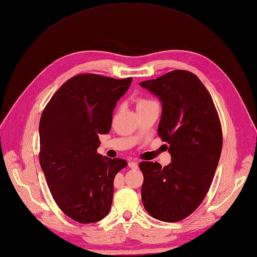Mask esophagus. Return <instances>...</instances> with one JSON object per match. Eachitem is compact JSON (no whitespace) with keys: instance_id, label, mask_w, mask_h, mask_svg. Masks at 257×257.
Segmentation results:
<instances>
[{"instance_id":"esophagus-1","label":"esophagus","mask_w":257,"mask_h":257,"mask_svg":"<svg viewBox=\"0 0 257 257\" xmlns=\"http://www.w3.org/2000/svg\"><path fill=\"white\" fill-rule=\"evenodd\" d=\"M138 162H136V161H131V162H129V168L133 169V170H136L138 169Z\"/></svg>"}]
</instances>
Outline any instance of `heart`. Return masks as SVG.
I'll use <instances>...</instances> for the list:
<instances>
[{
  "label": "heart",
  "instance_id": "b5f03b06",
  "mask_svg": "<svg viewBox=\"0 0 257 257\" xmlns=\"http://www.w3.org/2000/svg\"><path fill=\"white\" fill-rule=\"evenodd\" d=\"M152 104H156V101H153L149 98H145V97H139L136 101V105H137V109L141 108V107H146L149 105H152Z\"/></svg>",
  "mask_w": 257,
  "mask_h": 257
}]
</instances>
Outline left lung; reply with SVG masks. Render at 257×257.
Returning <instances> with one entry per match:
<instances>
[{"mask_svg": "<svg viewBox=\"0 0 257 257\" xmlns=\"http://www.w3.org/2000/svg\"><path fill=\"white\" fill-rule=\"evenodd\" d=\"M162 101L158 135L172 162L142 161L141 198L148 213L164 222L192 214L210 188L222 150V130L208 89L194 73L174 70L140 83Z\"/></svg>", "mask_w": 257, "mask_h": 257, "instance_id": "left-lung-1", "label": "left lung"}]
</instances>
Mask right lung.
I'll return each mask as SVG.
<instances>
[{
	"label": "right lung",
	"mask_w": 257,
	"mask_h": 257,
	"mask_svg": "<svg viewBox=\"0 0 257 257\" xmlns=\"http://www.w3.org/2000/svg\"><path fill=\"white\" fill-rule=\"evenodd\" d=\"M133 77L83 73L71 77L45 107L39 122V162L56 204L80 223L108 214L114 178L128 163L97 153L99 135L109 133L117 100Z\"/></svg>",
	"instance_id": "1"
}]
</instances>
